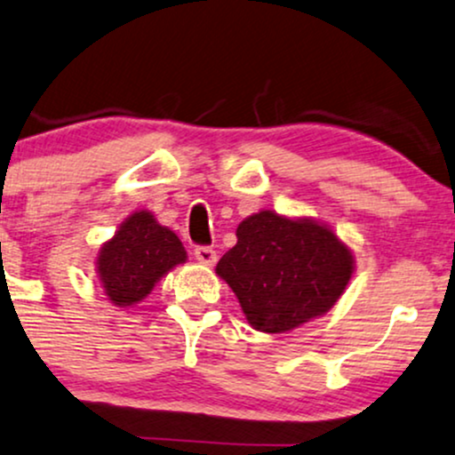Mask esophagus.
<instances>
[{
    "mask_svg": "<svg viewBox=\"0 0 455 455\" xmlns=\"http://www.w3.org/2000/svg\"><path fill=\"white\" fill-rule=\"evenodd\" d=\"M195 259L199 262H204V265H213L218 256H216V250H213L212 245H196Z\"/></svg>",
    "mask_w": 455,
    "mask_h": 455,
    "instance_id": "1",
    "label": "esophagus"
}]
</instances>
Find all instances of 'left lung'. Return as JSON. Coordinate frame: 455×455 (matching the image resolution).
I'll list each match as a JSON object with an SVG mask.
<instances>
[{"label": "left lung", "instance_id": "1", "mask_svg": "<svg viewBox=\"0 0 455 455\" xmlns=\"http://www.w3.org/2000/svg\"><path fill=\"white\" fill-rule=\"evenodd\" d=\"M354 271L352 251L326 227L273 212L245 218L216 273L256 331L286 332L326 314Z\"/></svg>", "mask_w": 455, "mask_h": 455}]
</instances>
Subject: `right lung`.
Listing matches in <instances>:
<instances>
[{"mask_svg":"<svg viewBox=\"0 0 455 455\" xmlns=\"http://www.w3.org/2000/svg\"><path fill=\"white\" fill-rule=\"evenodd\" d=\"M184 260L186 250L178 235L156 224L152 213L138 212L103 245L97 271L109 300L124 307L144 299L169 269Z\"/></svg>","mask_w":455,"mask_h":455,"instance_id":"right-lung-1","label":"right lung"}]
</instances>
